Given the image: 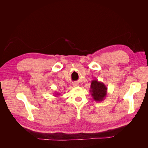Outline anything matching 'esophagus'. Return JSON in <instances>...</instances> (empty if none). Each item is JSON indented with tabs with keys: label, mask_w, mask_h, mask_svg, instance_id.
Wrapping results in <instances>:
<instances>
[{
	"label": "esophagus",
	"mask_w": 148,
	"mask_h": 148,
	"mask_svg": "<svg viewBox=\"0 0 148 148\" xmlns=\"http://www.w3.org/2000/svg\"><path fill=\"white\" fill-rule=\"evenodd\" d=\"M79 86V83H74L73 84V87H77V86Z\"/></svg>",
	"instance_id": "34e87169"
}]
</instances>
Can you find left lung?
<instances>
[{
  "mask_svg": "<svg viewBox=\"0 0 148 148\" xmlns=\"http://www.w3.org/2000/svg\"><path fill=\"white\" fill-rule=\"evenodd\" d=\"M89 91L94 100L96 102H101L105 99L107 93V88L102 82L95 79L91 82Z\"/></svg>",
  "mask_w": 148,
  "mask_h": 148,
  "instance_id": "left-lung-1",
  "label": "left lung"
}]
</instances>
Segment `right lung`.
Wrapping results in <instances>:
<instances>
[{
	"mask_svg": "<svg viewBox=\"0 0 148 148\" xmlns=\"http://www.w3.org/2000/svg\"><path fill=\"white\" fill-rule=\"evenodd\" d=\"M59 95H60V93H59V92H55V95H54V96H59Z\"/></svg>",
	"mask_w": 148,
	"mask_h": 148,
	"instance_id": "1",
	"label": "right lung"
}]
</instances>
